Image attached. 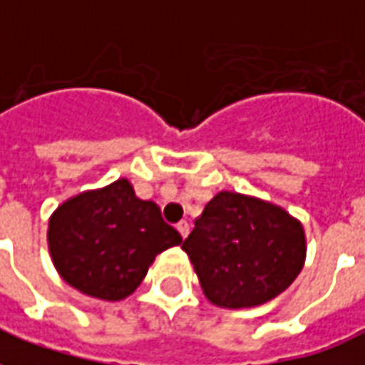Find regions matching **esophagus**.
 <instances>
[{
    "instance_id": "esophagus-1",
    "label": "esophagus",
    "mask_w": 365,
    "mask_h": 365,
    "mask_svg": "<svg viewBox=\"0 0 365 365\" xmlns=\"http://www.w3.org/2000/svg\"><path fill=\"white\" fill-rule=\"evenodd\" d=\"M178 232L182 233V237L185 239L189 235V222L187 220H182V222H178Z\"/></svg>"
}]
</instances>
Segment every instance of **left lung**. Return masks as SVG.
<instances>
[{"label": "left lung", "mask_w": 365, "mask_h": 365, "mask_svg": "<svg viewBox=\"0 0 365 365\" xmlns=\"http://www.w3.org/2000/svg\"><path fill=\"white\" fill-rule=\"evenodd\" d=\"M202 293L222 308H250L275 299L304 266L299 220L283 208L220 191L183 241Z\"/></svg>", "instance_id": "1"}]
</instances>
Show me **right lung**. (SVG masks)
Returning a JSON list of instances; mask_svg holds the SVG:
<instances>
[{
    "label": "right lung",
    "mask_w": 365,
    "mask_h": 365,
    "mask_svg": "<svg viewBox=\"0 0 365 365\" xmlns=\"http://www.w3.org/2000/svg\"><path fill=\"white\" fill-rule=\"evenodd\" d=\"M47 241L68 285L96 299L120 300L143 282L158 252L182 243V235L122 178L63 202L49 220Z\"/></svg>",
    "instance_id": "add662e5"
}]
</instances>
